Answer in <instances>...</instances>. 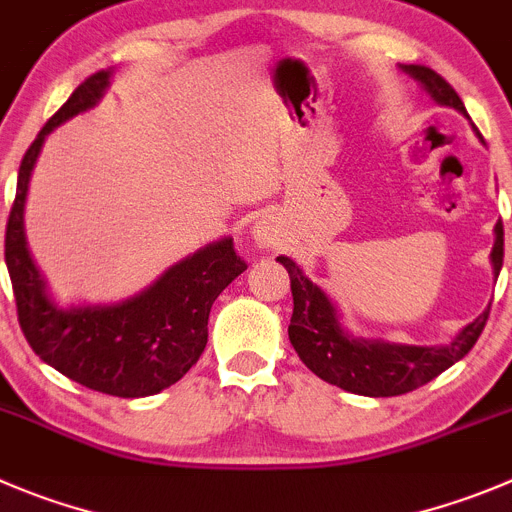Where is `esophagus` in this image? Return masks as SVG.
Wrapping results in <instances>:
<instances>
[{"label": "esophagus", "mask_w": 512, "mask_h": 512, "mask_svg": "<svg viewBox=\"0 0 512 512\" xmlns=\"http://www.w3.org/2000/svg\"><path fill=\"white\" fill-rule=\"evenodd\" d=\"M252 237L265 250H275V247L283 245V229H280V224L272 217L257 219L255 227H252Z\"/></svg>", "instance_id": "1"}]
</instances>
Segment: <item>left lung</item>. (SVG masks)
Returning <instances> with one entry per match:
<instances>
[{"instance_id":"left-lung-1","label":"left lung","mask_w":512,"mask_h":512,"mask_svg":"<svg viewBox=\"0 0 512 512\" xmlns=\"http://www.w3.org/2000/svg\"><path fill=\"white\" fill-rule=\"evenodd\" d=\"M399 68L409 78L417 80L434 103L455 108L457 113L467 116L462 98L442 75L424 65H399ZM503 245V222H498L495 245L490 252L495 280L503 267ZM278 262L288 270L290 290H293V318L288 326L290 343L298 351L300 361L315 376L351 394L399 396L419 389L470 353L490 315V305H487L452 341L439 343V346H409V343H394L384 338L353 336L343 326L336 303L328 298L321 285L305 275L303 267L293 257L280 255Z\"/></svg>"}]
</instances>
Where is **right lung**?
<instances>
[{
	"instance_id": "right-lung-1",
	"label": "right lung",
	"mask_w": 512,
	"mask_h": 512,
	"mask_svg": "<svg viewBox=\"0 0 512 512\" xmlns=\"http://www.w3.org/2000/svg\"><path fill=\"white\" fill-rule=\"evenodd\" d=\"M111 78L113 70H100L80 83L27 148L9 212L4 260L19 326L32 351L47 366L88 389L138 399L169 389L197 364L207 346L212 303L247 265L234 252L232 237H222L174 262L131 298L68 308L57 303L27 245V189L45 138L78 113L95 108Z\"/></svg>"
}]
</instances>
